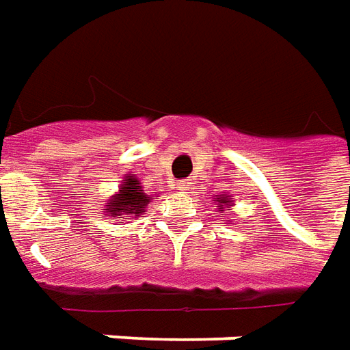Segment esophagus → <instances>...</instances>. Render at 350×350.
<instances>
[{
  "label": "esophagus",
  "mask_w": 350,
  "mask_h": 350,
  "mask_svg": "<svg viewBox=\"0 0 350 350\" xmlns=\"http://www.w3.org/2000/svg\"><path fill=\"white\" fill-rule=\"evenodd\" d=\"M174 189L180 193H185V191H189V185L187 182H174Z\"/></svg>",
  "instance_id": "1"
}]
</instances>
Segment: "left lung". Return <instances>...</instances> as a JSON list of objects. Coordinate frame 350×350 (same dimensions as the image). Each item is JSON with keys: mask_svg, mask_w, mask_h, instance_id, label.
<instances>
[{"mask_svg": "<svg viewBox=\"0 0 350 350\" xmlns=\"http://www.w3.org/2000/svg\"><path fill=\"white\" fill-rule=\"evenodd\" d=\"M213 202H215V208H217V211L222 215H224L226 208H230V206H235L234 200H232V196L230 195H215ZM230 222H232V219H230ZM230 222H228V224H230ZM232 224H234V222H232Z\"/></svg>", "mask_w": 350, "mask_h": 350, "instance_id": "obj_1", "label": "left lung"}]
</instances>
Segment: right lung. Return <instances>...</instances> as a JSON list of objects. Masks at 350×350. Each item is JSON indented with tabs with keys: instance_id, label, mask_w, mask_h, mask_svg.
<instances>
[{
	"instance_id": "1",
	"label": "right lung",
	"mask_w": 350,
	"mask_h": 350,
	"mask_svg": "<svg viewBox=\"0 0 350 350\" xmlns=\"http://www.w3.org/2000/svg\"><path fill=\"white\" fill-rule=\"evenodd\" d=\"M157 193H146L142 187L141 180L135 174H124L120 187L115 195H111L105 200L103 213L105 217H116V219H137L146 211V206L154 200Z\"/></svg>"
}]
</instances>
